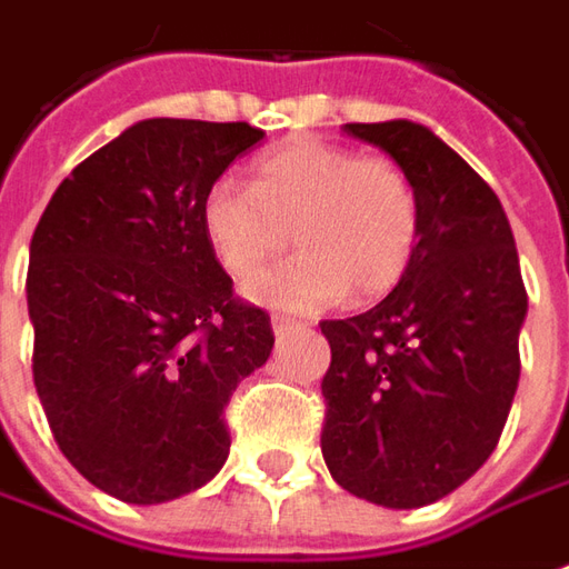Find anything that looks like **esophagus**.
<instances>
[{"mask_svg":"<svg viewBox=\"0 0 569 569\" xmlns=\"http://www.w3.org/2000/svg\"><path fill=\"white\" fill-rule=\"evenodd\" d=\"M271 326L277 336H286V332H292V329H301V320H292V317H283V313H273Z\"/></svg>","mask_w":569,"mask_h":569,"instance_id":"34e87169","label":"esophagus"}]
</instances>
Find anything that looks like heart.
Returning a JSON list of instances; mask_svg holds the SVG:
<instances>
[{
	"instance_id": "obj_1",
	"label": "heart",
	"mask_w": 569,
	"mask_h": 569,
	"mask_svg": "<svg viewBox=\"0 0 569 569\" xmlns=\"http://www.w3.org/2000/svg\"><path fill=\"white\" fill-rule=\"evenodd\" d=\"M202 230L221 268L249 280L283 256L301 252L249 283V296L289 311H317L353 292H391L412 264L422 200L391 157H360L323 141H296L252 166L249 190L218 181L202 200Z\"/></svg>"
}]
</instances>
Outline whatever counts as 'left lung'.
<instances>
[{
	"instance_id": "1",
	"label": "left lung",
	"mask_w": 569,
	"mask_h": 569,
	"mask_svg": "<svg viewBox=\"0 0 569 569\" xmlns=\"http://www.w3.org/2000/svg\"><path fill=\"white\" fill-rule=\"evenodd\" d=\"M416 181L422 230L409 271L376 308L323 320V459L339 487L422 508L496 450L520 379L527 289L502 202L431 129L348 122Z\"/></svg>"
}]
</instances>
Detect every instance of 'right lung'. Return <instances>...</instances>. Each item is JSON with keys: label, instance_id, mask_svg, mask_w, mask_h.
Instances as JSON below:
<instances>
[{"label": "right lung", "instance_id": "1", "mask_svg": "<svg viewBox=\"0 0 569 569\" xmlns=\"http://www.w3.org/2000/svg\"><path fill=\"white\" fill-rule=\"evenodd\" d=\"M261 138L249 122H134L63 178L33 230L36 395L70 465L122 502L216 478L230 395L271 357V317L233 296L202 230L209 188Z\"/></svg>", "mask_w": 569, "mask_h": 569}]
</instances>
